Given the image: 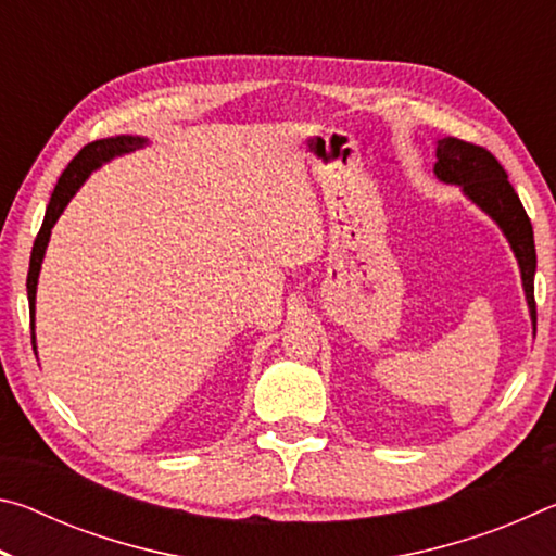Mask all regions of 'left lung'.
<instances>
[{
	"label": "left lung",
	"instance_id": "left-lung-1",
	"mask_svg": "<svg viewBox=\"0 0 556 556\" xmlns=\"http://www.w3.org/2000/svg\"><path fill=\"white\" fill-rule=\"evenodd\" d=\"M434 176L441 184L458 186L466 199L478 205L491 218L510 244L520 267L522 291L530 308L532 333L538 331V308H534V271H538V252H534L532 223L527 218L515 188L507 181L505 168L483 147L460 142L456 137L437 139Z\"/></svg>",
	"mask_w": 556,
	"mask_h": 556
}]
</instances>
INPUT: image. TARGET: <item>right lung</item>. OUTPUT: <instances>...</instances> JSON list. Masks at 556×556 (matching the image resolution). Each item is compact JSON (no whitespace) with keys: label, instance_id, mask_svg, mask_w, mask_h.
<instances>
[{"label":"right lung","instance_id":"add662e5","mask_svg":"<svg viewBox=\"0 0 556 556\" xmlns=\"http://www.w3.org/2000/svg\"><path fill=\"white\" fill-rule=\"evenodd\" d=\"M149 144L147 137H131V135H117V137H108V139H98L88 147H83L78 156L65 166V172L61 174L59 184H55L51 201L46 205V215H43V225L39 235H36L34 250H31V262H29V277H26V294H29V314H31V343L36 351V287H39V275H41V265H43V255L46 248H49L51 240V230L55 220L61 218L65 205L71 203V199L78 193V188L88 181V176L100 168L102 164L112 162V159L125 156L137 152Z\"/></svg>","mask_w":556,"mask_h":556}]
</instances>
